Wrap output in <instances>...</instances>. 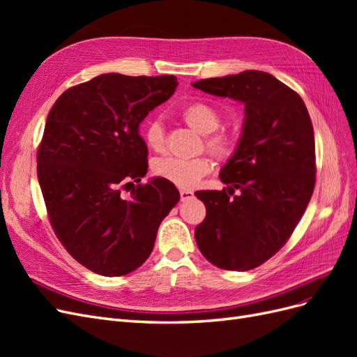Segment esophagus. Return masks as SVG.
Listing matches in <instances>:
<instances>
[{
  "instance_id": "34e87169",
  "label": "esophagus",
  "mask_w": 357,
  "mask_h": 357,
  "mask_svg": "<svg viewBox=\"0 0 357 357\" xmlns=\"http://www.w3.org/2000/svg\"><path fill=\"white\" fill-rule=\"evenodd\" d=\"M193 198V192L190 190H180V199L185 202V201H189Z\"/></svg>"
}]
</instances>
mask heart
<instances>
[{"instance_id":"heart-1","label":"heart","mask_w":357,"mask_h":357,"mask_svg":"<svg viewBox=\"0 0 357 357\" xmlns=\"http://www.w3.org/2000/svg\"><path fill=\"white\" fill-rule=\"evenodd\" d=\"M181 117L192 129L205 135V149L219 160L229 159L236 147V138L226 129H218L220 126V113L213 105L204 101H195L188 104L181 110ZM144 142L150 150L162 153L167 146L165 128L159 119H150L144 126ZM211 160L205 156L192 159L180 158H158L153 160L152 171L159 178L172 183L180 189H193L198 183L211 172Z\"/></svg>"}]
</instances>
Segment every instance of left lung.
Segmentation results:
<instances>
[{"label":"left lung","mask_w":357,"mask_h":357,"mask_svg":"<svg viewBox=\"0 0 357 357\" xmlns=\"http://www.w3.org/2000/svg\"><path fill=\"white\" fill-rule=\"evenodd\" d=\"M192 86L244 102L243 135L220 171L228 190L195 193L207 208L195 240L213 265L248 271L286 244L311 199L316 185L311 119L301 96L264 71L247 70Z\"/></svg>","instance_id":"obj_1"}]
</instances>
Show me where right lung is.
<instances>
[{"label":"right lung","instance_id":"1","mask_svg":"<svg viewBox=\"0 0 357 357\" xmlns=\"http://www.w3.org/2000/svg\"><path fill=\"white\" fill-rule=\"evenodd\" d=\"M177 84L174 75L101 74L67 89L47 116L37 176L49 220L67 252L95 274L121 277L142 266L180 201L164 178L139 183L149 152L138 132ZM132 181L137 186L125 199Z\"/></svg>","mask_w":357,"mask_h":357}]
</instances>
